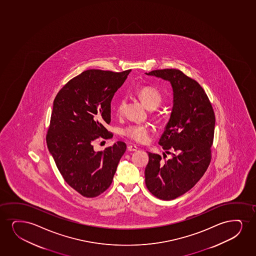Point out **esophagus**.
<instances>
[{
    "mask_svg": "<svg viewBox=\"0 0 256 256\" xmlns=\"http://www.w3.org/2000/svg\"><path fill=\"white\" fill-rule=\"evenodd\" d=\"M138 147L136 146H127V150L128 152H136Z\"/></svg>",
    "mask_w": 256,
    "mask_h": 256,
    "instance_id": "obj_1",
    "label": "esophagus"
}]
</instances>
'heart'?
<instances>
[{"label": "heart", "mask_w": 256, "mask_h": 256, "mask_svg": "<svg viewBox=\"0 0 256 256\" xmlns=\"http://www.w3.org/2000/svg\"><path fill=\"white\" fill-rule=\"evenodd\" d=\"M136 95L147 109L156 108L162 101V94L152 86H142L136 92ZM124 104V100L118 102L116 106L118 114L123 112ZM123 133L133 141L146 142L149 140L150 128L144 124H130L123 130Z\"/></svg>", "instance_id": "obj_1"}]
</instances>
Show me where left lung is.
Instances as JSON below:
<instances>
[{"label":"left lung","instance_id":"1","mask_svg":"<svg viewBox=\"0 0 256 256\" xmlns=\"http://www.w3.org/2000/svg\"><path fill=\"white\" fill-rule=\"evenodd\" d=\"M146 74L168 81L173 91L172 114L158 142L172 158L162 162L161 156L148 152L144 170L150 192L168 201L193 188L207 170L216 118L202 88L182 72L162 69Z\"/></svg>","mask_w":256,"mask_h":256}]
</instances>
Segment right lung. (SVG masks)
Returning <instances> with one entry per match:
<instances>
[{
	"instance_id": "add662e5",
	"label": "right lung",
	"mask_w": 256,
	"mask_h": 256,
	"mask_svg": "<svg viewBox=\"0 0 256 256\" xmlns=\"http://www.w3.org/2000/svg\"><path fill=\"white\" fill-rule=\"evenodd\" d=\"M130 72L86 70L68 81L54 101L48 148L65 181L86 198L110 187L126 150L122 141L104 152H95L92 142L112 136L104 126L110 124V102Z\"/></svg>"
}]
</instances>
